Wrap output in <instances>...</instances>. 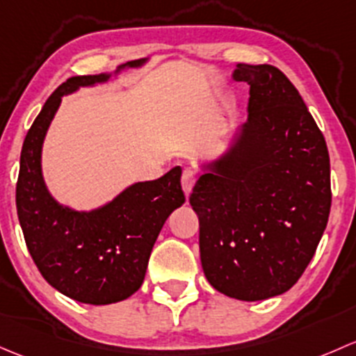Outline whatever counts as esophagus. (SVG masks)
I'll return each mask as SVG.
<instances>
[{"instance_id":"esophagus-1","label":"esophagus","mask_w":356,"mask_h":356,"mask_svg":"<svg viewBox=\"0 0 356 356\" xmlns=\"http://www.w3.org/2000/svg\"><path fill=\"white\" fill-rule=\"evenodd\" d=\"M193 185H195V173L192 170H185L181 175V188L185 192V195L188 197L192 193Z\"/></svg>"}]
</instances>
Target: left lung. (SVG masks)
I'll list each match as a JSON object with an SVG mask.
<instances>
[{"label": "left lung", "mask_w": 356, "mask_h": 356, "mask_svg": "<svg viewBox=\"0 0 356 356\" xmlns=\"http://www.w3.org/2000/svg\"><path fill=\"white\" fill-rule=\"evenodd\" d=\"M232 79L250 86L247 122L199 163L190 205L211 286L259 302L288 291L312 260L331 211V166L324 135L281 70L238 63Z\"/></svg>", "instance_id": "left-lung-1"}]
</instances>
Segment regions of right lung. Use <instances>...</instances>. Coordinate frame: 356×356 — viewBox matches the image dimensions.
<instances>
[{
    "mask_svg": "<svg viewBox=\"0 0 356 356\" xmlns=\"http://www.w3.org/2000/svg\"><path fill=\"white\" fill-rule=\"evenodd\" d=\"M149 58L128 61L115 72L72 76L61 83L32 123L20 154L17 214L25 243L42 277L68 298L89 305L122 302L142 286L161 228L185 204L181 168L152 181L128 185L116 197L90 211L58 202L42 175V145L61 97L82 87L118 79L140 68Z\"/></svg>",
    "mask_w": 356,
    "mask_h": 356,
    "instance_id": "right-lung-1",
    "label": "right lung"
}]
</instances>
